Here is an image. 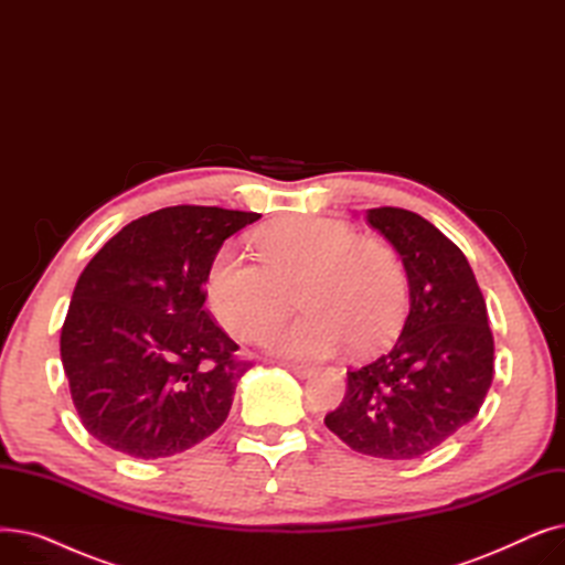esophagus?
I'll return each instance as SVG.
<instances>
[{
    "instance_id": "1",
    "label": "esophagus",
    "mask_w": 565,
    "mask_h": 565,
    "mask_svg": "<svg viewBox=\"0 0 565 565\" xmlns=\"http://www.w3.org/2000/svg\"><path fill=\"white\" fill-rule=\"evenodd\" d=\"M286 369H288L292 375H298V377H309V375L313 373V369H311V366H305V364H286Z\"/></svg>"
}]
</instances>
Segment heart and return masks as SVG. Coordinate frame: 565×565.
Instances as JSON below:
<instances>
[{
  "label": "heart",
  "mask_w": 565,
  "mask_h": 565,
  "mask_svg": "<svg viewBox=\"0 0 565 565\" xmlns=\"http://www.w3.org/2000/svg\"><path fill=\"white\" fill-rule=\"evenodd\" d=\"M258 263L220 249L205 275V295L224 328L258 341L295 300L305 313L267 337L281 358L322 360L354 343L387 345L403 322L407 284L392 247L360 237L328 217H286L254 237Z\"/></svg>",
  "instance_id": "b5f03b06"
}]
</instances>
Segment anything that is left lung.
I'll return each mask as SVG.
<instances>
[{"instance_id":"left-lung-1","label":"left lung","mask_w":565,"mask_h":565,"mask_svg":"<svg viewBox=\"0 0 565 565\" xmlns=\"http://www.w3.org/2000/svg\"><path fill=\"white\" fill-rule=\"evenodd\" d=\"M364 217L403 258L409 313L387 352L348 371L345 396L324 426L358 454L414 460L479 414L494 375V339L458 245L403 207H371Z\"/></svg>"}]
</instances>
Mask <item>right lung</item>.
Returning <instances> with one entry per match:
<instances>
[{
  "label": "right lung",
  "instance_id": "obj_1",
  "mask_svg": "<svg viewBox=\"0 0 565 565\" xmlns=\"http://www.w3.org/2000/svg\"><path fill=\"white\" fill-rule=\"evenodd\" d=\"M258 217L169 205L124 226L88 260L58 345L82 426L105 447L169 458L226 422L252 362L203 309V284L226 237Z\"/></svg>",
  "mask_w": 565,
  "mask_h": 565
}]
</instances>
